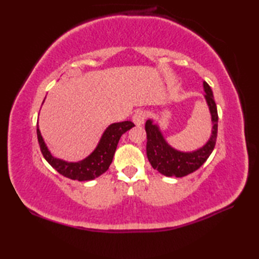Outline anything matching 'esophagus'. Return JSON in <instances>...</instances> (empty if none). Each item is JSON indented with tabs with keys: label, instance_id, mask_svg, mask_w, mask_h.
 I'll return each instance as SVG.
<instances>
[{
	"label": "esophagus",
	"instance_id": "obj_1",
	"mask_svg": "<svg viewBox=\"0 0 259 259\" xmlns=\"http://www.w3.org/2000/svg\"><path fill=\"white\" fill-rule=\"evenodd\" d=\"M147 115L148 113L145 111V110H137L135 114L133 115V121L136 125H141L145 122V119L147 118Z\"/></svg>",
	"mask_w": 259,
	"mask_h": 259
}]
</instances>
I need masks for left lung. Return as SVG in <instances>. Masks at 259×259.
Masks as SVG:
<instances>
[{
    "instance_id": "8db88e82",
    "label": "left lung",
    "mask_w": 259,
    "mask_h": 259,
    "mask_svg": "<svg viewBox=\"0 0 259 259\" xmlns=\"http://www.w3.org/2000/svg\"><path fill=\"white\" fill-rule=\"evenodd\" d=\"M205 88V98L210 109L212 120V134L210 139L201 149L192 152H180L172 149L164 141L163 137L159 131L158 126L152 124V121L148 120L145 124L147 134V157L153 169L167 176V177H185L199 169L203 162L212 152L217 139L218 129V113L216 102L213 100L212 91L207 82H203Z\"/></svg>"
}]
</instances>
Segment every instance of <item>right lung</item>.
Segmentation results:
<instances>
[{"instance_id":"add662e5","label":"right lung","mask_w":259,"mask_h":259,"mask_svg":"<svg viewBox=\"0 0 259 259\" xmlns=\"http://www.w3.org/2000/svg\"><path fill=\"white\" fill-rule=\"evenodd\" d=\"M134 125V122H131V121H122V122L112 123L111 125H109L107 130L104 131L96 150L89 157H87L84 160L79 162H65L52 157L42 139L38 126L36 128V135L43 157L59 174L73 180L87 181L95 179L107 171L110 163L112 162L120 137L125 131L133 128Z\"/></svg>"}]
</instances>
